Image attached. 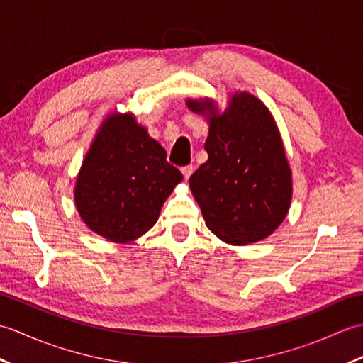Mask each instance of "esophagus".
Here are the masks:
<instances>
[{
  "mask_svg": "<svg viewBox=\"0 0 363 363\" xmlns=\"http://www.w3.org/2000/svg\"><path fill=\"white\" fill-rule=\"evenodd\" d=\"M194 169H195V167L194 165H186V167H182L181 168V172H182V174H184V179H189V177L191 176V173H194Z\"/></svg>",
  "mask_w": 363,
  "mask_h": 363,
  "instance_id": "34e87169",
  "label": "esophagus"
}]
</instances>
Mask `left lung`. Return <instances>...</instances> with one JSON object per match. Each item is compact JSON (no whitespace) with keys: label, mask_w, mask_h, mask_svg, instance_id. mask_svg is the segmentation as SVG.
I'll list each match as a JSON object with an SVG mask.
<instances>
[{"label":"left lung","mask_w":363,"mask_h":363,"mask_svg":"<svg viewBox=\"0 0 363 363\" xmlns=\"http://www.w3.org/2000/svg\"><path fill=\"white\" fill-rule=\"evenodd\" d=\"M187 104L211 113L209 159L189 179L207 228L230 245L268 237L291 201L290 167L272 113L246 91L235 94L223 115L212 101Z\"/></svg>","instance_id":"left-lung-1"}]
</instances>
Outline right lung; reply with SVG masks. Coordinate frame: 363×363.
<instances>
[{"mask_svg": "<svg viewBox=\"0 0 363 363\" xmlns=\"http://www.w3.org/2000/svg\"><path fill=\"white\" fill-rule=\"evenodd\" d=\"M182 181L167 152L133 115H112L82 162L74 203L84 223L111 242L150 230L165 199Z\"/></svg>", "mask_w": 363, "mask_h": 363, "instance_id": "obj_1", "label": "right lung"}]
</instances>
